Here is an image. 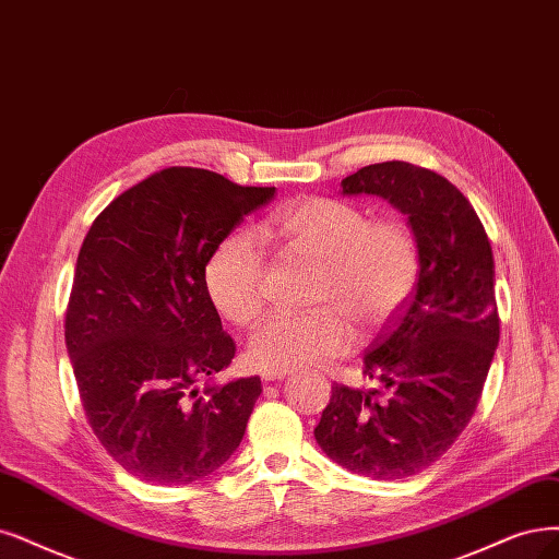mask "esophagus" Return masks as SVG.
<instances>
[{
  "mask_svg": "<svg viewBox=\"0 0 559 559\" xmlns=\"http://www.w3.org/2000/svg\"><path fill=\"white\" fill-rule=\"evenodd\" d=\"M287 373H290V370H262L260 378H262L264 382H278V380H283Z\"/></svg>",
  "mask_w": 559,
  "mask_h": 559,
  "instance_id": "34e87169",
  "label": "esophagus"
}]
</instances>
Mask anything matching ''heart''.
I'll use <instances>...</instances> for the list:
<instances>
[{"mask_svg": "<svg viewBox=\"0 0 559 559\" xmlns=\"http://www.w3.org/2000/svg\"><path fill=\"white\" fill-rule=\"evenodd\" d=\"M264 237L320 264L304 316H272L248 343L264 370H293L345 355L353 326L370 334L394 318L415 293L419 243L396 216L370 221L359 204L304 198L276 210L260 225ZM204 287L218 313L237 326L258 320L266 304V260L258 239L237 230L223 237L204 264Z\"/></svg>", "mask_w": 559, "mask_h": 559, "instance_id": "obj_1", "label": "heart"}]
</instances>
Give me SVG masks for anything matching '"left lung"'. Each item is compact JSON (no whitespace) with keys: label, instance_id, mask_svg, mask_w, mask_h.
Segmentation results:
<instances>
[{"label":"left lung","instance_id":"8db88e82","mask_svg":"<svg viewBox=\"0 0 559 559\" xmlns=\"http://www.w3.org/2000/svg\"><path fill=\"white\" fill-rule=\"evenodd\" d=\"M341 186L345 195H380L407 216L419 278L364 357V376L380 389L336 382L316 440L355 474L405 479L442 459L479 405L500 341L492 248L469 200L421 165H366Z\"/></svg>","mask_w":559,"mask_h":559}]
</instances>
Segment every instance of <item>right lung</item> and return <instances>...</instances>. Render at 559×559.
Here are the masks:
<instances>
[{
  "label": "right lung",
  "instance_id": "obj_1",
  "mask_svg": "<svg viewBox=\"0 0 559 559\" xmlns=\"http://www.w3.org/2000/svg\"><path fill=\"white\" fill-rule=\"evenodd\" d=\"M274 193L175 165L117 195L82 241L67 349L94 436L142 481L210 477L243 438L260 378L195 389L237 353L204 287V264Z\"/></svg>",
  "mask_w": 559,
  "mask_h": 559
}]
</instances>
